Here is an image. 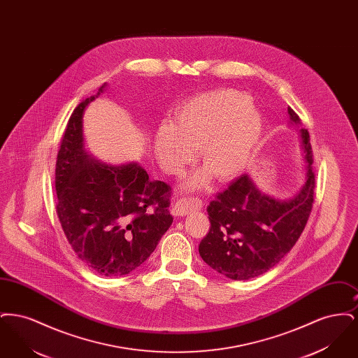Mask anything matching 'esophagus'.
<instances>
[{
  "label": "esophagus",
  "mask_w": 358,
  "mask_h": 358,
  "mask_svg": "<svg viewBox=\"0 0 358 358\" xmlns=\"http://www.w3.org/2000/svg\"><path fill=\"white\" fill-rule=\"evenodd\" d=\"M201 209V203L194 199H181L171 206V215L173 216H185L193 210Z\"/></svg>",
  "instance_id": "34e87169"
}]
</instances>
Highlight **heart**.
I'll return each mask as SVG.
<instances>
[{"label":"heart","mask_w":358,"mask_h":358,"mask_svg":"<svg viewBox=\"0 0 358 358\" xmlns=\"http://www.w3.org/2000/svg\"><path fill=\"white\" fill-rule=\"evenodd\" d=\"M263 118L250 98L236 90H216L190 98L162 124L152 141L154 158L166 174H180L197 148L200 169L182 182L184 190L201 189L212 176L225 182L248 166L263 136ZM189 148H187V146Z\"/></svg>","instance_id":"obj_1"}]
</instances>
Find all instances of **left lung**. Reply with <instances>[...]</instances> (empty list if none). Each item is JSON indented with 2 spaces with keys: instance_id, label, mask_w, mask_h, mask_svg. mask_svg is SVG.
Segmentation results:
<instances>
[{
  "instance_id": "1",
  "label": "left lung",
  "mask_w": 358,
  "mask_h": 358,
  "mask_svg": "<svg viewBox=\"0 0 358 358\" xmlns=\"http://www.w3.org/2000/svg\"><path fill=\"white\" fill-rule=\"evenodd\" d=\"M289 126L299 131L303 181L289 199L263 193L250 174L236 178L210 201V229L199 252L205 263L234 280H248L276 266L295 245L306 227L314 194L310 136L287 108Z\"/></svg>"
}]
</instances>
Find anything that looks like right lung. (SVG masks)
Returning a JSON list of instances; mask_svg holds the SVG:
<instances>
[{
  "label": "right lung",
  "instance_id": "obj_1",
  "mask_svg": "<svg viewBox=\"0 0 358 358\" xmlns=\"http://www.w3.org/2000/svg\"><path fill=\"white\" fill-rule=\"evenodd\" d=\"M106 87L73 110L57 153L55 187L56 212L72 250L94 273L111 278L134 271L152 255L173 217L169 185L149 180L138 162L111 165L87 150L83 115Z\"/></svg>",
  "mask_w": 358,
  "mask_h": 358
}]
</instances>
